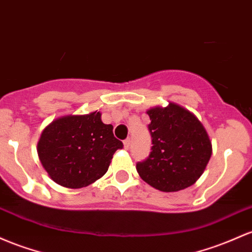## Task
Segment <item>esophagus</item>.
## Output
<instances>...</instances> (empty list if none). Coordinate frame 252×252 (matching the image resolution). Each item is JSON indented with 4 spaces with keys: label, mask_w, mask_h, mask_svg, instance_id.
<instances>
[{
    "label": "esophagus",
    "mask_w": 252,
    "mask_h": 252,
    "mask_svg": "<svg viewBox=\"0 0 252 252\" xmlns=\"http://www.w3.org/2000/svg\"><path fill=\"white\" fill-rule=\"evenodd\" d=\"M123 145H124V148L129 149V147H130V140L126 139V140L123 141Z\"/></svg>",
    "instance_id": "obj_1"
}]
</instances>
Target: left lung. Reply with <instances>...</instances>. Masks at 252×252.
I'll use <instances>...</instances> for the list:
<instances>
[{"instance_id": "obj_1", "label": "left lung", "mask_w": 252, "mask_h": 252, "mask_svg": "<svg viewBox=\"0 0 252 252\" xmlns=\"http://www.w3.org/2000/svg\"><path fill=\"white\" fill-rule=\"evenodd\" d=\"M151 153L136 164L146 183L160 191L173 192L200 178L212 156V142L200 121L189 110L170 103L149 109Z\"/></svg>"}]
</instances>
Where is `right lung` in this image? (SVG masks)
<instances>
[{"instance_id": "1", "label": "right lung", "mask_w": 252, "mask_h": 252, "mask_svg": "<svg viewBox=\"0 0 252 252\" xmlns=\"http://www.w3.org/2000/svg\"><path fill=\"white\" fill-rule=\"evenodd\" d=\"M113 126L101 122L100 112L63 116L50 123L40 135L37 152L50 178L62 187L80 189L107 172L122 141Z\"/></svg>"}]
</instances>
